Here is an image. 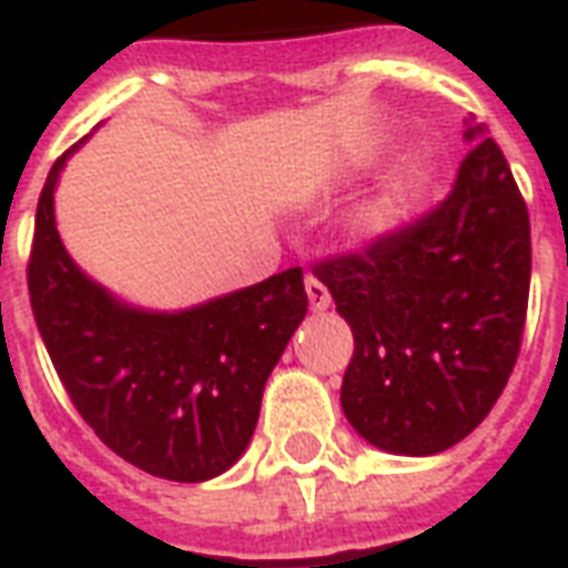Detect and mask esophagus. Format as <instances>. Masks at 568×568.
<instances>
[{
    "label": "esophagus",
    "instance_id": "1",
    "mask_svg": "<svg viewBox=\"0 0 568 568\" xmlns=\"http://www.w3.org/2000/svg\"><path fill=\"white\" fill-rule=\"evenodd\" d=\"M306 297H310V306L316 313H325L331 306V292L325 288V283H318L316 276H306Z\"/></svg>",
    "mask_w": 568,
    "mask_h": 568
}]
</instances>
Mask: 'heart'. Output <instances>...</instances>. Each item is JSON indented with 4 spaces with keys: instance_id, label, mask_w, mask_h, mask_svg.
I'll list each match as a JSON object with an SVG mask.
<instances>
[{
    "instance_id": "b5f03b06",
    "label": "heart",
    "mask_w": 568,
    "mask_h": 568,
    "mask_svg": "<svg viewBox=\"0 0 568 568\" xmlns=\"http://www.w3.org/2000/svg\"><path fill=\"white\" fill-rule=\"evenodd\" d=\"M415 195V178L413 171H400L397 178H390L385 186L369 195L367 201H361L358 207L346 216V237L352 243H373L385 237L388 231L397 229V222L403 220V213L409 207V201Z\"/></svg>"
}]
</instances>
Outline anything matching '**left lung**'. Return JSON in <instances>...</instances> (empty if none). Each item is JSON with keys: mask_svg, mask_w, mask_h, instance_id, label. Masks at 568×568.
I'll list each match as a JSON object with an SVG mask.
<instances>
[{"mask_svg": "<svg viewBox=\"0 0 568 568\" xmlns=\"http://www.w3.org/2000/svg\"><path fill=\"white\" fill-rule=\"evenodd\" d=\"M464 138L473 146L443 204L313 267L355 337L343 413L390 455H439L473 434L520 352L530 216L485 125L466 120Z\"/></svg>", "mask_w": 568, "mask_h": 568, "instance_id": "left-lung-1", "label": "left lung"}]
</instances>
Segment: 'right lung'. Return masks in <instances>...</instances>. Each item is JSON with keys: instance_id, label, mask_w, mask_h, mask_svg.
Listing matches in <instances>:
<instances>
[{"instance_id": "1", "label": "right lung", "mask_w": 568, "mask_h": 568, "mask_svg": "<svg viewBox=\"0 0 568 568\" xmlns=\"http://www.w3.org/2000/svg\"><path fill=\"white\" fill-rule=\"evenodd\" d=\"M87 141V138H83ZM50 168L36 213L29 301L53 367L113 455L168 481H207L246 452L264 382L306 316L304 271L180 313L113 297L71 262L53 192L78 146Z\"/></svg>"}]
</instances>
